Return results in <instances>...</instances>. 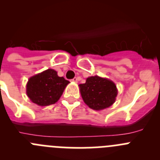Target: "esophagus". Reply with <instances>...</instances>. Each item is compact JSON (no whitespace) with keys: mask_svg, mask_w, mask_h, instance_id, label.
<instances>
[{"mask_svg":"<svg viewBox=\"0 0 160 160\" xmlns=\"http://www.w3.org/2000/svg\"><path fill=\"white\" fill-rule=\"evenodd\" d=\"M77 80H77V77H75V78H73L72 80V81L74 82V83H77Z\"/></svg>","mask_w":160,"mask_h":160,"instance_id":"obj_1","label":"esophagus"}]
</instances>
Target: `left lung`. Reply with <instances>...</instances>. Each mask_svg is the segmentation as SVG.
Returning <instances> with one entry per match:
<instances>
[{"label": "left lung", "instance_id": "1", "mask_svg": "<svg viewBox=\"0 0 160 160\" xmlns=\"http://www.w3.org/2000/svg\"><path fill=\"white\" fill-rule=\"evenodd\" d=\"M79 87L83 102L95 110L110 107L115 102L118 95L117 87L114 82L98 76L88 77Z\"/></svg>", "mask_w": 160, "mask_h": 160}]
</instances>
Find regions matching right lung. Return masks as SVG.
<instances>
[{"label": "right lung", "mask_w": 160, "mask_h": 160, "mask_svg": "<svg viewBox=\"0 0 160 160\" xmlns=\"http://www.w3.org/2000/svg\"><path fill=\"white\" fill-rule=\"evenodd\" d=\"M68 83L64 77H58L55 70L49 68L28 80L27 95L37 105H51L58 102Z\"/></svg>", "instance_id": "add662e5"}]
</instances>
